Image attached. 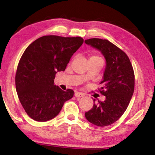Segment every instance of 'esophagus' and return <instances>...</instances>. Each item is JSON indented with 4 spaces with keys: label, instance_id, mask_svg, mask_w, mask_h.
Here are the masks:
<instances>
[{
    "label": "esophagus",
    "instance_id": "34e87169",
    "mask_svg": "<svg viewBox=\"0 0 155 155\" xmlns=\"http://www.w3.org/2000/svg\"><path fill=\"white\" fill-rule=\"evenodd\" d=\"M74 96H75V97H77V98H81V97H83L84 95L82 93H80V92H78V91H77V92H75Z\"/></svg>",
    "mask_w": 155,
    "mask_h": 155
}]
</instances>
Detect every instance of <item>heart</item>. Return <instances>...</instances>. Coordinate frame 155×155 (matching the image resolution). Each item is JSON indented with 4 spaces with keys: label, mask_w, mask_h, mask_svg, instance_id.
<instances>
[{
    "label": "heart",
    "mask_w": 155,
    "mask_h": 155,
    "mask_svg": "<svg viewBox=\"0 0 155 155\" xmlns=\"http://www.w3.org/2000/svg\"><path fill=\"white\" fill-rule=\"evenodd\" d=\"M101 59V58L98 56H92L90 58V59Z\"/></svg>",
    "instance_id": "b5f03b06"
}]
</instances>
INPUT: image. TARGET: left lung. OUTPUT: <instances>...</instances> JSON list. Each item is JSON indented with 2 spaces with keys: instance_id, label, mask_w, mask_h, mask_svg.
Wrapping results in <instances>:
<instances>
[{
  "instance_id": "1",
  "label": "left lung",
  "mask_w": 155,
  "mask_h": 155,
  "mask_svg": "<svg viewBox=\"0 0 155 155\" xmlns=\"http://www.w3.org/2000/svg\"><path fill=\"white\" fill-rule=\"evenodd\" d=\"M85 43L101 52L106 60L100 89L105 100L96 103L94 99L93 107L85 115L91 124L106 127L116 122L127 110L134 92V71L125 52L107 40L91 38Z\"/></svg>"
}]
</instances>
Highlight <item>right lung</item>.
<instances>
[{
    "label": "right lung",
    "mask_w": 155,
    "mask_h": 155,
    "mask_svg": "<svg viewBox=\"0 0 155 155\" xmlns=\"http://www.w3.org/2000/svg\"><path fill=\"white\" fill-rule=\"evenodd\" d=\"M83 43L81 37L46 35L25 50L18 65L15 87L18 98L28 116L46 122L59 114L74 91L54 85L57 72L64 71L73 54Z\"/></svg>",
    "instance_id": "1"
}]
</instances>
